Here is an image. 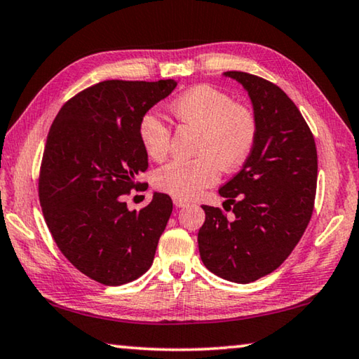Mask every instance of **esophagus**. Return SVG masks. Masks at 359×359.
<instances>
[{
	"label": "esophagus",
	"instance_id": "esophagus-1",
	"mask_svg": "<svg viewBox=\"0 0 359 359\" xmlns=\"http://www.w3.org/2000/svg\"><path fill=\"white\" fill-rule=\"evenodd\" d=\"M172 201H174L175 208H184V205H187V201H185V199H182V198H174Z\"/></svg>",
	"mask_w": 359,
	"mask_h": 359
}]
</instances>
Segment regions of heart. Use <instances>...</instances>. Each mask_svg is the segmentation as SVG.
I'll return each instance as SVG.
<instances>
[{
	"label": "heart",
	"mask_w": 359,
	"mask_h": 359,
	"mask_svg": "<svg viewBox=\"0 0 359 359\" xmlns=\"http://www.w3.org/2000/svg\"><path fill=\"white\" fill-rule=\"evenodd\" d=\"M171 111L182 125L199 130L194 149L199 156L158 168L154 172L156 190L174 198H196L217 184L222 168L236 171L252 154L258 135L257 117L222 90L198 85L174 100ZM139 139L145 154L161 160L171 147V130L155 112H147L139 120Z\"/></svg>",
	"instance_id": "obj_1"
}]
</instances>
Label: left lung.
I'll return each instance as SVG.
<instances>
[{"label": "left lung", "instance_id": "obj_1", "mask_svg": "<svg viewBox=\"0 0 359 359\" xmlns=\"http://www.w3.org/2000/svg\"><path fill=\"white\" fill-rule=\"evenodd\" d=\"M250 96L257 142L244 168L218 193L223 208L203 205L199 255L215 276L250 283L290 257L311 222L318 156L311 128L276 83L242 71H226Z\"/></svg>", "mask_w": 359, "mask_h": 359}]
</instances>
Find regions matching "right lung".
Here are the masks:
<instances>
[{
	"label": "right lung",
	"instance_id": "right-lung-1",
	"mask_svg": "<svg viewBox=\"0 0 359 359\" xmlns=\"http://www.w3.org/2000/svg\"><path fill=\"white\" fill-rule=\"evenodd\" d=\"M175 85L172 79L92 85L65 102L48 131L39 171L44 220L69 263L102 285L145 274L171 217L165 193H154L141 210L126 208L125 196L149 168L139 120Z\"/></svg>",
	"mask_w": 359,
	"mask_h": 359
}]
</instances>
